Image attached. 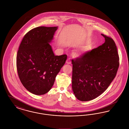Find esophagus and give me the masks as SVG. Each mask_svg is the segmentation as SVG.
I'll return each mask as SVG.
<instances>
[{"instance_id": "esophagus-1", "label": "esophagus", "mask_w": 129, "mask_h": 129, "mask_svg": "<svg viewBox=\"0 0 129 129\" xmlns=\"http://www.w3.org/2000/svg\"><path fill=\"white\" fill-rule=\"evenodd\" d=\"M66 63L67 64H71V59L70 58H68L67 60H66Z\"/></svg>"}]
</instances>
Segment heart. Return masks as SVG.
<instances>
[{
    "mask_svg": "<svg viewBox=\"0 0 129 129\" xmlns=\"http://www.w3.org/2000/svg\"><path fill=\"white\" fill-rule=\"evenodd\" d=\"M89 50H90V47L89 46H87L85 49L82 50H79L78 51H76L75 52V55L77 57L81 56L83 55L84 51H88Z\"/></svg>",
    "mask_w": 129,
    "mask_h": 129,
    "instance_id": "heart-1",
    "label": "heart"
}]
</instances>
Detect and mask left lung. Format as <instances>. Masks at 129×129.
Segmentation results:
<instances>
[{"label":"left lung","mask_w":129,"mask_h":129,"mask_svg":"<svg viewBox=\"0 0 129 129\" xmlns=\"http://www.w3.org/2000/svg\"><path fill=\"white\" fill-rule=\"evenodd\" d=\"M105 42L97 48L72 60V89L75 97L86 102L106 90L115 77L119 56L113 40L104 34Z\"/></svg>","instance_id":"left-lung-1"}]
</instances>
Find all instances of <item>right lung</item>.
Wrapping results in <instances>:
<instances>
[{
	"mask_svg": "<svg viewBox=\"0 0 129 129\" xmlns=\"http://www.w3.org/2000/svg\"><path fill=\"white\" fill-rule=\"evenodd\" d=\"M57 28H33L25 35L19 46L16 59L19 77L25 88L35 95L49 91L67 59L66 55H55L49 44Z\"/></svg>",
	"mask_w": 129,
	"mask_h": 129,
	"instance_id": "1",
	"label": "right lung"
}]
</instances>
